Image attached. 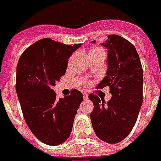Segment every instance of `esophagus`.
Here are the masks:
<instances>
[{"instance_id": "1", "label": "esophagus", "mask_w": 161, "mask_h": 161, "mask_svg": "<svg viewBox=\"0 0 161 161\" xmlns=\"http://www.w3.org/2000/svg\"><path fill=\"white\" fill-rule=\"evenodd\" d=\"M83 97H84V99H87L88 98V93H87V92H83Z\"/></svg>"}]
</instances>
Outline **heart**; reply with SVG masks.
Instances as JSON below:
<instances>
[{"label":"heart","mask_w":161,"mask_h":161,"mask_svg":"<svg viewBox=\"0 0 161 161\" xmlns=\"http://www.w3.org/2000/svg\"><path fill=\"white\" fill-rule=\"evenodd\" d=\"M100 52H103L102 48L100 47H95L93 49H92L90 52V54H92V53H100Z\"/></svg>","instance_id":"heart-1"}]
</instances>
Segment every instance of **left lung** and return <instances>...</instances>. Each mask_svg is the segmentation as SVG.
Wrapping results in <instances>:
<instances>
[{
	"label": "left lung",
	"instance_id": "left-lung-1",
	"mask_svg": "<svg viewBox=\"0 0 161 161\" xmlns=\"http://www.w3.org/2000/svg\"><path fill=\"white\" fill-rule=\"evenodd\" d=\"M101 45L108 49V69L97 88L108 86L112 97L105 103L104 98L91 93L88 97L94 108L90 118L98 138L117 143L130 134L138 116L142 103V68L136 48L125 38L109 35Z\"/></svg>",
	"mask_w": 161,
	"mask_h": 161
}]
</instances>
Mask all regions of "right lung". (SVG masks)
I'll return each mask as SVG.
<instances>
[{
  "instance_id": "1",
  "label": "right lung",
  "mask_w": 161,
  "mask_h": 161,
  "mask_svg": "<svg viewBox=\"0 0 161 161\" xmlns=\"http://www.w3.org/2000/svg\"><path fill=\"white\" fill-rule=\"evenodd\" d=\"M80 46L43 38L23 53L17 65L16 92L23 115L32 133L46 144L56 146L69 138L83 100L76 89L59 99L53 89Z\"/></svg>"
}]
</instances>
